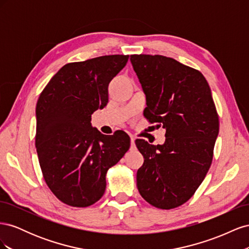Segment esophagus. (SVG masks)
<instances>
[{"label": "esophagus", "mask_w": 249, "mask_h": 249, "mask_svg": "<svg viewBox=\"0 0 249 249\" xmlns=\"http://www.w3.org/2000/svg\"><path fill=\"white\" fill-rule=\"evenodd\" d=\"M131 148H132V149L136 148V145H135V138L132 137V136H131Z\"/></svg>", "instance_id": "esophagus-1"}]
</instances>
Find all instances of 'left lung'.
I'll use <instances>...</instances> for the list:
<instances>
[{
	"label": "left lung",
	"mask_w": 249,
	"mask_h": 249,
	"mask_svg": "<svg viewBox=\"0 0 249 249\" xmlns=\"http://www.w3.org/2000/svg\"><path fill=\"white\" fill-rule=\"evenodd\" d=\"M130 60L146 96L144 116L166 129L163 144L135 141L144 158L137 188L152 206L177 208L196 191L212 163L219 133L212 92L200 71L172 58L131 55Z\"/></svg>",
	"instance_id": "left-lung-1"
}]
</instances>
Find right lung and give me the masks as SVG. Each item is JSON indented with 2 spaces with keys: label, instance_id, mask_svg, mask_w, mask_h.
<instances>
[{
  "label": "right lung",
  "instance_id": "right-lung-1",
  "mask_svg": "<svg viewBox=\"0 0 249 249\" xmlns=\"http://www.w3.org/2000/svg\"><path fill=\"white\" fill-rule=\"evenodd\" d=\"M129 56L109 55L65 64L36 105L35 145L47 185L66 205L85 208L106 190V173L129 150V135H104L91 114L108 103L111 80Z\"/></svg>",
  "mask_w": 249,
  "mask_h": 249
}]
</instances>
